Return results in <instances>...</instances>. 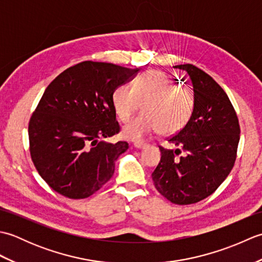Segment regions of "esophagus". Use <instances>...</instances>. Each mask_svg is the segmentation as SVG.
Instances as JSON below:
<instances>
[{
  "label": "esophagus",
  "instance_id": "esophagus-1",
  "mask_svg": "<svg viewBox=\"0 0 262 262\" xmlns=\"http://www.w3.org/2000/svg\"><path fill=\"white\" fill-rule=\"evenodd\" d=\"M133 145H134V147H135V148L141 149V148H144V147H145V146H146V144L141 143V142H135L134 144H133Z\"/></svg>",
  "mask_w": 262,
  "mask_h": 262
}]
</instances>
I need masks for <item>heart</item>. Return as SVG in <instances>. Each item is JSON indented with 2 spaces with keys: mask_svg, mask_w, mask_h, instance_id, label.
Segmentation results:
<instances>
[{
  "mask_svg": "<svg viewBox=\"0 0 262 262\" xmlns=\"http://www.w3.org/2000/svg\"><path fill=\"white\" fill-rule=\"evenodd\" d=\"M115 113L122 122L129 121L143 104L144 113L122 128L127 140L143 141L161 130L172 135L190 120L194 108L193 93L179 85L160 71H148L134 82L133 88L121 84L111 97Z\"/></svg>",
  "mask_w": 262,
  "mask_h": 262,
  "instance_id": "1",
  "label": "heart"
}]
</instances>
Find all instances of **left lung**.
<instances>
[{
  "label": "left lung",
  "mask_w": 262,
  "mask_h": 262,
  "mask_svg": "<svg viewBox=\"0 0 262 262\" xmlns=\"http://www.w3.org/2000/svg\"><path fill=\"white\" fill-rule=\"evenodd\" d=\"M191 81L194 108L190 120L169 142L179 148L160 147L161 161L152 173L158 191L171 203L189 205L208 197L234 165L240 125L225 91L211 76L191 64L173 66ZM183 81V80H182Z\"/></svg>",
  "instance_id": "left-lung-1"
}]
</instances>
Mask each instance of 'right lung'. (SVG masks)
<instances>
[{
	"mask_svg": "<svg viewBox=\"0 0 262 262\" xmlns=\"http://www.w3.org/2000/svg\"><path fill=\"white\" fill-rule=\"evenodd\" d=\"M138 71L86 60L65 70L47 86L28 132L32 162L55 191L86 198L113 177L128 143L104 141L119 133L111 97Z\"/></svg>",
	"mask_w": 262,
	"mask_h": 262,
	"instance_id": "add662e5",
	"label": "right lung"
}]
</instances>
